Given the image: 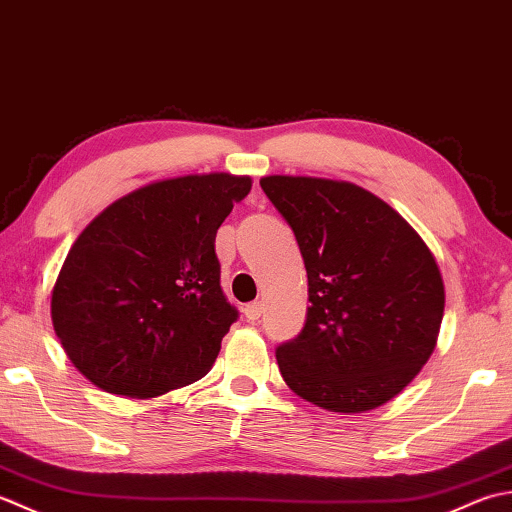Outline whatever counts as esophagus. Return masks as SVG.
<instances>
[{
	"label": "esophagus",
	"mask_w": 512,
	"mask_h": 512,
	"mask_svg": "<svg viewBox=\"0 0 512 512\" xmlns=\"http://www.w3.org/2000/svg\"><path fill=\"white\" fill-rule=\"evenodd\" d=\"M260 316H263V302H249L245 307V318L249 322H256Z\"/></svg>",
	"instance_id": "34e87169"
}]
</instances>
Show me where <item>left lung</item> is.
Returning a JSON list of instances; mask_svg holds the SVG:
<instances>
[{
  "label": "left lung",
  "mask_w": 512,
  "mask_h": 512,
  "mask_svg": "<svg viewBox=\"0 0 512 512\" xmlns=\"http://www.w3.org/2000/svg\"><path fill=\"white\" fill-rule=\"evenodd\" d=\"M307 269L305 327L276 347L302 400L362 413L395 398L431 358L444 283L429 247L378 196L344 181L265 176Z\"/></svg>",
  "instance_id": "obj_1"
}]
</instances>
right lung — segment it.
<instances>
[{"label":"right lung","mask_w":512,"mask_h":512,"mask_svg":"<svg viewBox=\"0 0 512 512\" xmlns=\"http://www.w3.org/2000/svg\"><path fill=\"white\" fill-rule=\"evenodd\" d=\"M249 176L159 181L114 201L64 260L52 325L99 389L154 398L201 380L238 309L221 289L216 232Z\"/></svg>","instance_id":"obj_1"}]
</instances>
